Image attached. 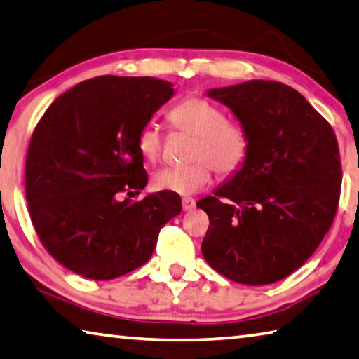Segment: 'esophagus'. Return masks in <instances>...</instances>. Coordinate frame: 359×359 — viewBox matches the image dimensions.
<instances>
[{
  "label": "esophagus",
  "mask_w": 359,
  "mask_h": 359,
  "mask_svg": "<svg viewBox=\"0 0 359 359\" xmlns=\"http://www.w3.org/2000/svg\"><path fill=\"white\" fill-rule=\"evenodd\" d=\"M196 208V200L191 198V197H184L183 198V210L184 211H191Z\"/></svg>",
  "instance_id": "esophagus-1"
}]
</instances>
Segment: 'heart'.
Listing matches in <instances>:
<instances>
[{
  "instance_id": "b5f03b06",
  "label": "heart",
  "mask_w": 359,
  "mask_h": 359,
  "mask_svg": "<svg viewBox=\"0 0 359 359\" xmlns=\"http://www.w3.org/2000/svg\"><path fill=\"white\" fill-rule=\"evenodd\" d=\"M173 128L196 135L191 159L184 165H167L153 175L154 189L191 196L210 184L212 168L221 176H231L249 156L250 140L241 124L227 121V113L211 100L191 96L176 104L168 113ZM162 135L154 124L143 126L137 135V148L144 161L161 156Z\"/></svg>"
}]
</instances>
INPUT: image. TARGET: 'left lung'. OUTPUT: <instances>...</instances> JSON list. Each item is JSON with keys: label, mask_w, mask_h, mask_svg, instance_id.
<instances>
[{"label": "left lung", "mask_w": 359, "mask_h": 359, "mask_svg": "<svg viewBox=\"0 0 359 359\" xmlns=\"http://www.w3.org/2000/svg\"><path fill=\"white\" fill-rule=\"evenodd\" d=\"M248 130L244 165L197 206L210 217L208 265L244 285L290 276L316 252L334 221L342 170L328 121L292 86L249 80L212 88Z\"/></svg>", "instance_id": "obj_1"}]
</instances>
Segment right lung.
<instances>
[{"mask_svg":"<svg viewBox=\"0 0 359 359\" xmlns=\"http://www.w3.org/2000/svg\"><path fill=\"white\" fill-rule=\"evenodd\" d=\"M173 94L161 79L102 75L62 93L36 126L25 168L29 216L43 248L75 274L134 271L181 212L172 192L119 200L147 186L137 135Z\"/></svg>","mask_w":359,"mask_h":359,"instance_id":"right-lung-1","label":"right lung"}]
</instances>
